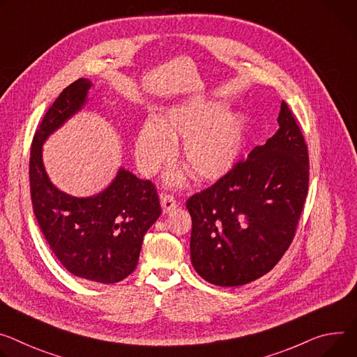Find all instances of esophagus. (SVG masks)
Segmentation results:
<instances>
[{"mask_svg": "<svg viewBox=\"0 0 357 357\" xmlns=\"http://www.w3.org/2000/svg\"><path fill=\"white\" fill-rule=\"evenodd\" d=\"M160 206H162V212L169 213L178 206V202L172 195H167V193H164V195H160Z\"/></svg>", "mask_w": 357, "mask_h": 357, "instance_id": "esophagus-1", "label": "esophagus"}]
</instances>
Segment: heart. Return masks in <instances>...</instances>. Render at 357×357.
I'll return each instance as SVG.
<instances>
[{
  "instance_id": "b5f03b06",
  "label": "heart",
  "mask_w": 357,
  "mask_h": 357,
  "mask_svg": "<svg viewBox=\"0 0 357 357\" xmlns=\"http://www.w3.org/2000/svg\"><path fill=\"white\" fill-rule=\"evenodd\" d=\"M245 138L246 118L241 112H226L218 102L178 107L142 126L135 141V160L144 175L152 176L174 155L172 141L183 139L181 156L190 171L199 181H218L236 165ZM165 179L171 186H181L188 171L171 169Z\"/></svg>"
}]
</instances>
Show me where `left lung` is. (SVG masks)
<instances>
[{"instance_id":"8db88e82","label":"left lung","mask_w":357,"mask_h":357,"mask_svg":"<svg viewBox=\"0 0 357 357\" xmlns=\"http://www.w3.org/2000/svg\"><path fill=\"white\" fill-rule=\"evenodd\" d=\"M279 129L265 145L186 202L190 261L216 286L266 275L294 241L309 186V155L294 114L282 102Z\"/></svg>"}]
</instances>
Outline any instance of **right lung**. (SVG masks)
<instances>
[{"label":"right lung","mask_w":357,"mask_h":357,"mask_svg":"<svg viewBox=\"0 0 357 357\" xmlns=\"http://www.w3.org/2000/svg\"><path fill=\"white\" fill-rule=\"evenodd\" d=\"M92 82L79 78L63 89L43 118L29 156L31 201L52 253L70 273L88 282L116 283L138 265L144 236L160 215L156 189L125 168L100 193L77 198L48 178L43 145L79 112Z\"/></svg>","instance_id":"1"}]
</instances>
